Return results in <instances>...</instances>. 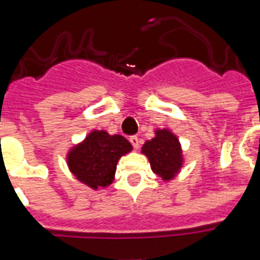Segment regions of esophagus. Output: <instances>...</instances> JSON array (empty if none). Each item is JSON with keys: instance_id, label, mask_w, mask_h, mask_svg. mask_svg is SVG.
Segmentation results:
<instances>
[{"instance_id": "obj_1", "label": "esophagus", "mask_w": 260, "mask_h": 260, "mask_svg": "<svg viewBox=\"0 0 260 260\" xmlns=\"http://www.w3.org/2000/svg\"><path fill=\"white\" fill-rule=\"evenodd\" d=\"M131 144L134 146V148H139V144H140V140H139L138 136H131L129 138Z\"/></svg>"}]
</instances>
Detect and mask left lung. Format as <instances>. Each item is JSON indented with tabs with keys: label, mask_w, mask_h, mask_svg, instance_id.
Here are the masks:
<instances>
[{
	"label": "left lung",
	"mask_w": 260,
	"mask_h": 260,
	"mask_svg": "<svg viewBox=\"0 0 260 260\" xmlns=\"http://www.w3.org/2000/svg\"><path fill=\"white\" fill-rule=\"evenodd\" d=\"M142 152L148 158L152 172L164 181L172 180L183 166L181 146L169 129H156L155 138L143 144Z\"/></svg>",
	"instance_id": "8db88e82"
}]
</instances>
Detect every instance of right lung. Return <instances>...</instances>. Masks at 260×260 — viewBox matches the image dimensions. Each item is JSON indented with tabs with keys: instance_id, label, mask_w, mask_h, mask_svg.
Returning a JSON list of instances; mask_svg holds the SVG:
<instances>
[{
	"instance_id": "obj_1",
	"label": "right lung",
	"mask_w": 260,
	"mask_h": 260,
	"mask_svg": "<svg viewBox=\"0 0 260 260\" xmlns=\"http://www.w3.org/2000/svg\"><path fill=\"white\" fill-rule=\"evenodd\" d=\"M132 150V144L121 135L92 131L82 143L68 152L69 170L92 189L105 188L114 180L117 162Z\"/></svg>"
}]
</instances>
